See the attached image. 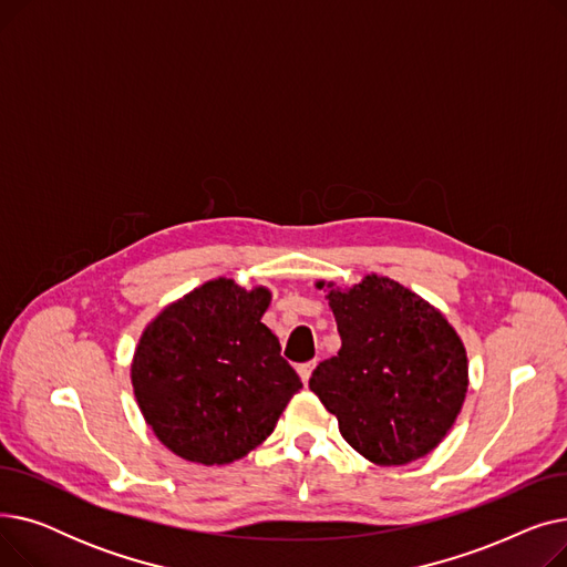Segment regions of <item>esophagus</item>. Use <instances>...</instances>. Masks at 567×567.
Listing matches in <instances>:
<instances>
[{"mask_svg": "<svg viewBox=\"0 0 567 567\" xmlns=\"http://www.w3.org/2000/svg\"><path fill=\"white\" fill-rule=\"evenodd\" d=\"M315 365H317V361H308V363H301L299 368V377H301V381L308 385V381H310V377H312V370H315Z\"/></svg>", "mask_w": 567, "mask_h": 567, "instance_id": "obj_1", "label": "esophagus"}]
</instances>
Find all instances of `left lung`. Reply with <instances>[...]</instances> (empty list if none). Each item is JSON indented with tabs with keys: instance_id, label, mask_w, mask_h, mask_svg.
<instances>
[{
	"instance_id": "obj_1",
	"label": "left lung",
	"mask_w": 567,
	"mask_h": 567,
	"mask_svg": "<svg viewBox=\"0 0 567 567\" xmlns=\"http://www.w3.org/2000/svg\"><path fill=\"white\" fill-rule=\"evenodd\" d=\"M315 287L326 291L342 347L317 365L310 391L336 415L344 441L379 466L432 453L468 391L457 331L423 296L385 276Z\"/></svg>"
}]
</instances>
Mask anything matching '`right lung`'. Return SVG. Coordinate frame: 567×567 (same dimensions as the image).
Listing matches in <instances>:
<instances>
[{
  "instance_id": "obj_1",
  "label": "right lung",
  "mask_w": 567,
  "mask_h": 567,
  "mask_svg": "<svg viewBox=\"0 0 567 567\" xmlns=\"http://www.w3.org/2000/svg\"><path fill=\"white\" fill-rule=\"evenodd\" d=\"M268 303L266 287L216 278L146 323L131 363L133 393L174 455L204 466L246 457L303 389L261 323Z\"/></svg>"
}]
</instances>
